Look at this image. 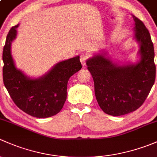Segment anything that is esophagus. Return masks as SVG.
Returning a JSON list of instances; mask_svg holds the SVG:
<instances>
[{
  "instance_id": "esophagus-1",
  "label": "esophagus",
  "mask_w": 157,
  "mask_h": 157,
  "mask_svg": "<svg viewBox=\"0 0 157 157\" xmlns=\"http://www.w3.org/2000/svg\"><path fill=\"white\" fill-rule=\"evenodd\" d=\"M88 59V56H87L85 54H82V55L80 56V61L81 63H82V66H85V64H86V60Z\"/></svg>"
}]
</instances>
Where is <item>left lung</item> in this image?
<instances>
[{
	"label": "left lung",
	"instance_id": "left-lung-1",
	"mask_svg": "<svg viewBox=\"0 0 157 157\" xmlns=\"http://www.w3.org/2000/svg\"><path fill=\"white\" fill-rule=\"evenodd\" d=\"M132 17L135 38L140 44L138 63L119 66L106 57L105 53L94 55L86 62L100 107L105 113L114 116L138 109L147 98L156 78L154 48L150 32L141 20Z\"/></svg>",
	"mask_w": 157,
	"mask_h": 157
}]
</instances>
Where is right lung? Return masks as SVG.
<instances>
[{
  "label": "right lung",
  "mask_w": 157,
  "mask_h": 157,
  "mask_svg": "<svg viewBox=\"0 0 157 157\" xmlns=\"http://www.w3.org/2000/svg\"><path fill=\"white\" fill-rule=\"evenodd\" d=\"M18 25L10 29L4 47V84L15 104L25 113L37 118L51 117L65 103L69 78L82 69L79 56L58 63L40 78H29L17 69L11 55V44L17 37Z\"/></svg>",
  "instance_id": "add662e5"
}]
</instances>
